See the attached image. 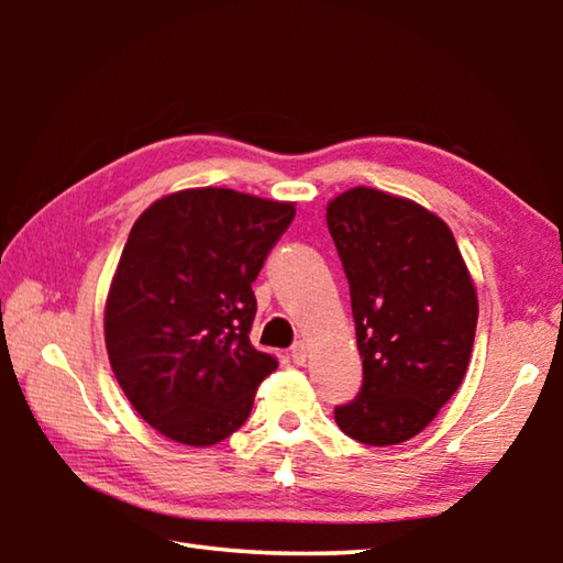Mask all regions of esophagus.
I'll return each instance as SVG.
<instances>
[{
  "label": "esophagus",
  "mask_w": 563,
  "mask_h": 563,
  "mask_svg": "<svg viewBox=\"0 0 563 563\" xmlns=\"http://www.w3.org/2000/svg\"><path fill=\"white\" fill-rule=\"evenodd\" d=\"M290 357L295 365H305V360H308V345H305V342H295L290 347Z\"/></svg>",
  "instance_id": "34e87169"
}]
</instances>
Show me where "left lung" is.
Returning a JSON list of instances; mask_svg holds the SVG:
<instances>
[{"label": "left lung", "mask_w": 563, "mask_h": 563, "mask_svg": "<svg viewBox=\"0 0 563 563\" xmlns=\"http://www.w3.org/2000/svg\"><path fill=\"white\" fill-rule=\"evenodd\" d=\"M350 283L362 387L335 407L352 440H412L462 385L476 332V290L450 228L407 198L352 188L328 206Z\"/></svg>", "instance_id": "8db88e82"}]
</instances>
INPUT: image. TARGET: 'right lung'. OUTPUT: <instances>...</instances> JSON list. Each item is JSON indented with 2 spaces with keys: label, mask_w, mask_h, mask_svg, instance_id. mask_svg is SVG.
I'll return each instance as SVG.
<instances>
[{
  "label": "right lung",
  "mask_w": 563,
  "mask_h": 563,
  "mask_svg": "<svg viewBox=\"0 0 563 563\" xmlns=\"http://www.w3.org/2000/svg\"><path fill=\"white\" fill-rule=\"evenodd\" d=\"M292 218V203L190 188L133 223L103 332L123 395L168 440L208 446L231 437L278 367L247 335L253 283Z\"/></svg>",
  "instance_id": "obj_1"
}]
</instances>
